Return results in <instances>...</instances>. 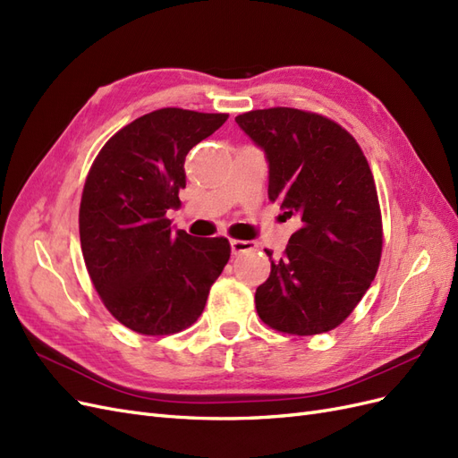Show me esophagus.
I'll return each instance as SVG.
<instances>
[{
    "instance_id": "esophagus-1",
    "label": "esophagus",
    "mask_w": 458,
    "mask_h": 458,
    "mask_svg": "<svg viewBox=\"0 0 458 458\" xmlns=\"http://www.w3.org/2000/svg\"><path fill=\"white\" fill-rule=\"evenodd\" d=\"M230 245H232V253L233 255H240V253L255 250V243L253 242H245V240H230Z\"/></svg>"
}]
</instances>
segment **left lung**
I'll use <instances>...</instances> for the list:
<instances>
[{
    "mask_svg": "<svg viewBox=\"0 0 458 458\" xmlns=\"http://www.w3.org/2000/svg\"><path fill=\"white\" fill-rule=\"evenodd\" d=\"M236 123L265 151L270 201L301 218L257 287L259 317L292 335L330 332L367 293L382 257V213L367 157L345 128L317 113L257 109Z\"/></svg>",
    "mask_w": 458,
    "mask_h": 458,
    "instance_id": "obj_1",
    "label": "left lung"
}]
</instances>
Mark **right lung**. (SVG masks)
<instances>
[{
	"label": "right lung",
	"instance_id": "add662e5",
	"mask_svg": "<svg viewBox=\"0 0 458 458\" xmlns=\"http://www.w3.org/2000/svg\"><path fill=\"white\" fill-rule=\"evenodd\" d=\"M225 113L166 107L121 128L91 165L81 201L84 263L103 305L143 335L186 330L230 259L226 238L173 230L168 208L186 188L188 151Z\"/></svg>",
	"mask_w": 458,
	"mask_h": 458
}]
</instances>
